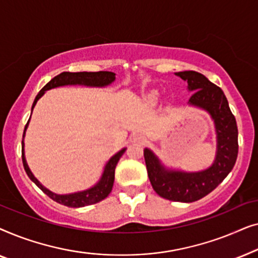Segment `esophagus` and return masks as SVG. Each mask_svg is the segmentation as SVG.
Listing matches in <instances>:
<instances>
[{"mask_svg":"<svg viewBox=\"0 0 258 258\" xmlns=\"http://www.w3.org/2000/svg\"><path fill=\"white\" fill-rule=\"evenodd\" d=\"M130 142L142 143V142H144V136L142 135V134H133L132 137H130Z\"/></svg>","mask_w":258,"mask_h":258,"instance_id":"esophagus-1","label":"esophagus"}]
</instances>
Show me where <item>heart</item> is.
<instances>
[{"label":"heart","instance_id":"b5f03b06","mask_svg":"<svg viewBox=\"0 0 258 258\" xmlns=\"http://www.w3.org/2000/svg\"><path fill=\"white\" fill-rule=\"evenodd\" d=\"M149 100L151 101V102H155L157 100V95L156 94H151L150 96H149Z\"/></svg>","mask_w":258,"mask_h":258}]
</instances>
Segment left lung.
Returning a JSON list of instances; mask_svg holds the SVG:
<instances>
[{"instance_id": "8db88e82", "label": "left lung", "mask_w": 258, "mask_h": 258, "mask_svg": "<svg viewBox=\"0 0 258 258\" xmlns=\"http://www.w3.org/2000/svg\"><path fill=\"white\" fill-rule=\"evenodd\" d=\"M188 82L194 91L188 103L201 108L213 118L216 130V156L214 163L202 171L185 172L167 169L150 149H144V160L150 183L156 194L175 202H195L210 194L227 177L238 154V130L223 90L202 74L188 70L175 73Z\"/></svg>"}]
</instances>
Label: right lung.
Returning <instances> with one entry per match:
<instances>
[{
    "instance_id": "1",
    "label": "right lung",
    "mask_w": 258,
    "mask_h": 258,
    "mask_svg": "<svg viewBox=\"0 0 258 258\" xmlns=\"http://www.w3.org/2000/svg\"><path fill=\"white\" fill-rule=\"evenodd\" d=\"M115 75L116 74L111 72L61 73L59 75L55 76L54 79L49 81V82L40 90V93H38L37 96L35 97L33 107H31V112H33V109L35 107V104L37 103V101L40 100V98L43 96L45 91L49 89H52V88H57V87H63V86H76V84H80V86H87V87H105L114 82ZM29 121H28V123L26 124V128H24L23 139H24V135H26V130L28 128V124H29ZM124 151H125V148H123L122 150H119L118 153H116L114 156L110 157V160L107 162V164H105L103 174H102L100 181H98L94 186H91V188L87 190H83V191L67 194V195H58V194L52 192L50 190L45 188V186L42 185L41 183L38 182V179L33 175V172L30 171V169L27 164L26 156H24V142L22 140V162H23V167H24V170L27 172V175L29 176L31 181H33L35 184H36L38 188L45 194V195H48L51 200H54L55 202L63 204V206L70 207V208H81V207L90 206V204L98 203L101 202L102 200H104L105 197L111 192L112 185H114V179H115V168L116 165H117V162L119 161V158H121L123 154H124Z\"/></svg>"
}]
</instances>
